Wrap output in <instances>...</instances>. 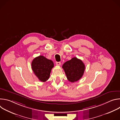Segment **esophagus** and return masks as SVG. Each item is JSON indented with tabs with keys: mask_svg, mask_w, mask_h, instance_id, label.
Listing matches in <instances>:
<instances>
[{
	"mask_svg": "<svg viewBox=\"0 0 120 120\" xmlns=\"http://www.w3.org/2000/svg\"><path fill=\"white\" fill-rule=\"evenodd\" d=\"M56 64L57 65H61V62H56Z\"/></svg>",
	"mask_w": 120,
	"mask_h": 120,
	"instance_id": "obj_1",
	"label": "esophagus"
}]
</instances>
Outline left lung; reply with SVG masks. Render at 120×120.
<instances>
[{
	"label": "left lung",
	"instance_id": "left-lung-1",
	"mask_svg": "<svg viewBox=\"0 0 120 120\" xmlns=\"http://www.w3.org/2000/svg\"><path fill=\"white\" fill-rule=\"evenodd\" d=\"M62 68L68 80L71 82H74L82 76L85 70V65L81 60L74 57L64 63Z\"/></svg>",
	"mask_w": 120,
	"mask_h": 120
}]
</instances>
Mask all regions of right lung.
<instances>
[{
	"label": "right lung",
	"mask_w": 120,
	"mask_h": 120,
	"mask_svg": "<svg viewBox=\"0 0 120 120\" xmlns=\"http://www.w3.org/2000/svg\"><path fill=\"white\" fill-rule=\"evenodd\" d=\"M32 69L38 79L42 82L46 81L54 67V63L43 56L34 58L31 63Z\"/></svg>",
	"instance_id": "obj_1"
}]
</instances>
